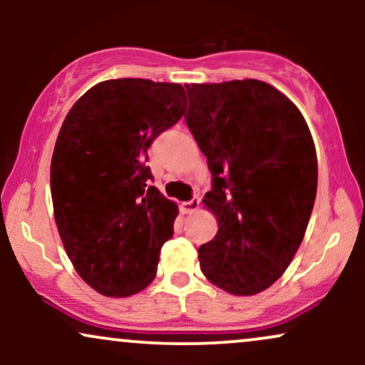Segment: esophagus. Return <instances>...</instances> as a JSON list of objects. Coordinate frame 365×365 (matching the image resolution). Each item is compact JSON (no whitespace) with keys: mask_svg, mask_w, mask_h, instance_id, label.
Segmentation results:
<instances>
[{"mask_svg":"<svg viewBox=\"0 0 365 365\" xmlns=\"http://www.w3.org/2000/svg\"><path fill=\"white\" fill-rule=\"evenodd\" d=\"M199 197H194V199L180 204V209H182V212H185V215H190V212H195L197 209H199Z\"/></svg>","mask_w":365,"mask_h":365,"instance_id":"esophagus-1","label":"esophagus"}]
</instances>
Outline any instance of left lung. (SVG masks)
Returning <instances> with one entry per match:
<instances>
[{
	"instance_id": "8db88e82",
	"label": "left lung",
	"mask_w": 365,
	"mask_h": 365,
	"mask_svg": "<svg viewBox=\"0 0 365 365\" xmlns=\"http://www.w3.org/2000/svg\"><path fill=\"white\" fill-rule=\"evenodd\" d=\"M187 127L207 158L202 202L217 233L199 247L206 278L232 295L266 290L290 266L316 200L317 158L302 113L269 83H185Z\"/></svg>"
}]
</instances>
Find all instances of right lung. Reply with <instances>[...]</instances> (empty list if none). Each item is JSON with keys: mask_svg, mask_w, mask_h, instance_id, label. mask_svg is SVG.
Masks as SVG:
<instances>
[{"mask_svg": "<svg viewBox=\"0 0 365 365\" xmlns=\"http://www.w3.org/2000/svg\"><path fill=\"white\" fill-rule=\"evenodd\" d=\"M180 83L115 78L73 104L51 159L54 220L75 271L106 297H130L156 276L178 207L150 185L148 149L182 118Z\"/></svg>", "mask_w": 365, "mask_h": 365, "instance_id": "obj_1", "label": "right lung"}]
</instances>
